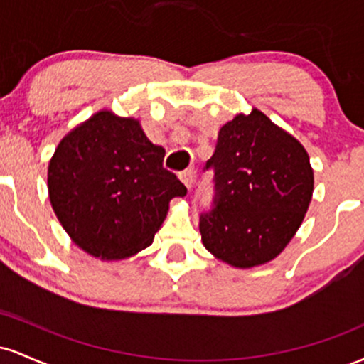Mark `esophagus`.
I'll return each mask as SVG.
<instances>
[{
  "mask_svg": "<svg viewBox=\"0 0 364 364\" xmlns=\"http://www.w3.org/2000/svg\"><path fill=\"white\" fill-rule=\"evenodd\" d=\"M193 178H195V171L191 168L181 171V173H179V179L185 183V186L188 188V190H191V186H193Z\"/></svg>",
  "mask_w": 364,
  "mask_h": 364,
  "instance_id": "esophagus-1",
  "label": "esophagus"
}]
</instances>
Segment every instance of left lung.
<instances>
[{"mask_svg": "<svg viewBox=\"0 0 364 364\" xmlns=\"http://www.w3.org/2000/svg\"><path fill=\"white\" fill-rule=\"evenodd\" d=\"M214 208L200 215L203 246L237 269L274 260L301 225L313 195L310 157L262 111L237 114L217 136Z\"/></svg>", "mask_w": 364, "mask_h": 364, "instance_id": "1", "label": "left lung"}]
</instances>
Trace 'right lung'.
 Instances as JSON below:
<instances>
[{"label":"right lung","mask_w":364,"mask_h":364,"mask_svg":"<svg viewBox=\"0 0 364 364\" xmlns=\"http://www.w3.org/2000/svg\"><path fill=\"white\" fill-rule=\"evenodd\" d=\"M166 150L139 119L95 112L60 141L48 168L54 214L72 241L101 260H121L154 241L186 186L164 169Z\"/></svg>","instance_id":"obj_1"}]
</instances>
